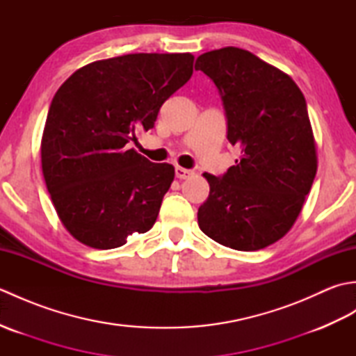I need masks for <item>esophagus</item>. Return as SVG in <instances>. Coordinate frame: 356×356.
I'll list each match as a JSON object with an SVG mask.
<instances>
[{"instance_id": "34e87169", "label": "esophagus", "mask_w": 356, "mask_h": 356, "mask_svg": "<svg viewBox=\"0 0 356 356\" xmlns=\"http://www.w3.org/2000/svg\"><path fill=\"white\" fill-rule=\"evenodd\" d=\"M193 171L191 170H186V168H182V166H176V177L177 179H188L193 176Z\"/></svg>"}]
</instances>
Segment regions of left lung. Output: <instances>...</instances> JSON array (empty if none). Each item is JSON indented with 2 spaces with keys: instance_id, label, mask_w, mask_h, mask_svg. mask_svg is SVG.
<instances>
[{
  "instance_id": "left-lung-1",
  "label": "left lung",
  "mask_w": 356,
  "mask_h": 356,
  "mask_svg": "<svg viewBox=\"0 0 356 356\" xmlns=\"http://www.w3.org/2000/svg\"><path fill=\"white\" fill-rule=\"evenodd\" d=\"M195 70L213 79L240 161L222 177L205 172L209 195L199 228L217 243L259 251L297 220L316 174V147L306 99L289 74L251 51L203 53Z\"/></svg>"
}]
</instances>
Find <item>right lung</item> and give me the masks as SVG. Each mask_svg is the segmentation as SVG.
Returning <instances> with one entry per match:
<instances>
[{"label": "right lung", "instance_id": "right-lung-1", "mask_svg": "<svg viewBox=\"0 0 356 356\" xmlns=\"http://www.w3.org/2000/svg\"><path fill=\"white\" fill-rule=\"evenodd\" d=\"M191 53H133L87 64L59 87L41 140L45 185L81 243L113 249L153 228L174 166L127 143L154 127L162 104L190 81Z\"/></svg>", "mask_w": 356, "mask_h": 356}]
</instances>
